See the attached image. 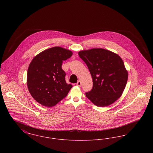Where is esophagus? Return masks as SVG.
<instances>
[{
    "mask_svg": "<svg viewBox=\"0 0 153 153\" xmlns=\"http://www.w3.org/2000/svg\"><path fill=\"white\" fill-rule=\"evenodd\" d=\"M77 86H79V87H80L81 85V81H78V82H77Z\"/></svg>",
    "mask_w": 153,
    "mask_h": 153,
    "instance_id": "obj_1",
    "label": "esophagus"
}]
</instances>
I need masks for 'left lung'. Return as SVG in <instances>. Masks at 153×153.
Masks as SVG:
<instances>
[{
	"label": "left lung",
	"instance_id": "left-lung-1",
	"mask_svg": "<svg viewBox=\"0 0 153 153\" xmlns=\"http://www.w3.org/2000/svg\"><path fill=\"white\" fill-rule=\"evenodd\" d=\"M92 76L93 87L85 95L95 105L105 107L119 99L126 87L128 72L123 61L112 51L98 48L79 52Z\"/></svg>",
	"mask_w": 153,
	"mask_h": 153
}]
</instances>
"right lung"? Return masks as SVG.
Returning <instances> with one entry per match:
<instances>
[{
	"label": "right lung",
	"mask_w": 153,
	"mask_h": 153,
	"mask_svg": "<svg viewBox=\"0 0 153 153\" xmlns=\"http://www.w3.org/2000/svg\"><path fill=\"white\" fill-rule=\"evenodd\" d=\"M72 56L71 51L53 47L33 59L27 70V85L38 102L51 107L67 96L72 85L66 83V73L61 67L62 62Z\"/></svg>",
	"instance_id": "1"
}]
</instances>
